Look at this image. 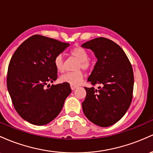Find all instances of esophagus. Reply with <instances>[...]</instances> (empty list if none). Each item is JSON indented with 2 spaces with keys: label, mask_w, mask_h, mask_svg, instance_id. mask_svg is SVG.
Here are the masks:
<instances>
[{
  "label": "esophagus",
  "mask_w": 153,
  "mask_h": 153,
  "mask_svg": "<svg viewBox=\"0 0 153 153\" xmlns=\"http://www.w3.org/2000/svg\"><path fill=\"white\" fill-rule=\"evenodd\" d=\"M71 88L72 90H74L75 89L77 88V86H75V85H71Z\"/></svg>",
  "instance_id": "1"
}]
</instances>
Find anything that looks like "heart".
I'll list each match as a JSON object with an SVG mask.
<instances>
[{
	"label": "heart",
	"mask_w": 153,
	"mask_h": 153,
	"mask_svg": "<svg viewBox=\"0 0 153 153\" xmlns=\"http://www.w3.org/2000/svg\"><path fill=\"white\" fill-rule=\"evenodd\" d=\"M70 54L73 57L79 60L76 69H82L87 71L92 67V63L89 58V53L85 49L81 47H75L70 51ZM54 66L58 72H63L64 70V61L62 54H58L54 58ZM84 78L83 73L80 70L74 72H68L60 77V82L69 84L70 85L78 86L81 84Z\"/></svg>",
	"instance_id": "heart-1"
}]
</instances>
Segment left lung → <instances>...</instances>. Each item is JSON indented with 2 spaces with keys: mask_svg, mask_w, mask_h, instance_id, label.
Segmentation results:
<instances>
[{
  "mask_svg": "<svg viewBox=\"0 0 153 153\" xmlns=\"http://www.w3.org/2000/svg\"><path fill=\"white\" fill-rule=\"evenodd\" d=\"M92 50L97 61L87 81L94 87H85L87 95L82 102L86 117L95 124L107 127L124 116L131 105L134 73L123 49L114 41L97 37L82 44Z\"/></svg>",
  "mask_w": 153,
  "mask_h": 153,
  "instance_id": "obj_1",
  "label": "left lung"
}]
</instances>
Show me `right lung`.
Returning a JSON list of instances; mask_svg holds the SVG:
<instances>
[{"mask_svg":"<svg viewBox=\"0 0 153 153\" xmlns=\"http://www.w3.org/2000/svg\"><path fill=\"white\" fill-rule=\"evenodd\" d=\"M68 45L45 36L32 35L20 45L11 58L8 92L16 112L32 124L41 126L52 121L71 93L69 84L48 85L58 78L55 57Z\"/></svg>","mask_w":153,"mask_h":153,"instance_id":"obj_1","label":"right lung"}]
</instances>
